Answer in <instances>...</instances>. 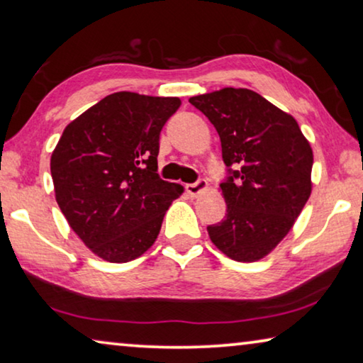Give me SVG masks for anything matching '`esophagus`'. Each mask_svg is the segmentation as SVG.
I'll list each match as a JSON object with an SVG mask.
<instances>
[{
  "instance_id": "1",
  "label": "esophagus",
  "mask_w": 363,
  "mask_h": 363,
  "mask_svg": "<svg viewBox=\"0 0 363 363\" xmlns=\"http://www.w3.org/2000/svg\"><path fill=\"white\" fill-rule=\"evenodd\" d=\"M208 188V182L206 180H196L195 183H186L185 185V190H186V193L188 195H191V196H196V195H200L201 191H205Z\"/></svg>"
}]
</instances>
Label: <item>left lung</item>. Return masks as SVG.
I'll return each instance as SVG.
<instances>
[{
    "instance_id": "8db88e82",
    "label": "left lung",
    "mask_w": 363,
    "mask_h": 363,
    "mask_svg": "<svg viewBox=\"0 0 363 363\" xmlns=\"http://www.w3.org/2000/svg\"><path fill=\"white\" fill-rule=\"evenodd\" d=\"M215 125L228 168L226 215L206 228L231 259H262L279 245L309 200L312 148L296 118L250 89L190 97Z\"/></svg>"
}]
</instances>
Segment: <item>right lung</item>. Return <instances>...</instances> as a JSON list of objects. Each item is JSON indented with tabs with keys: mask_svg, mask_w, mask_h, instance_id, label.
Here are the masks:
<instances>
[{
	"mask_svg": "<svg viewBox=\"0 0 363 363\" xmlns=\"http://www.w3.org/2000/svg\"><path fill=\"white\" fill-rule=\"evenodd\" d=\"M178 97L116 92L64 128L51 157L56 201L89 250L108 262L142 256L183 186L157 170L160 132Z\"/></svg>",
	"mask_w": 363,
	"mask_h": 363,
	"instance_id": "right-lung-1",
	"label": "right lung"
}]
</instances>
